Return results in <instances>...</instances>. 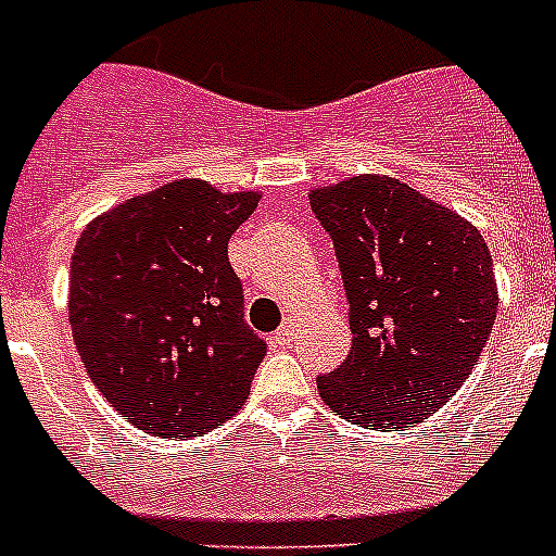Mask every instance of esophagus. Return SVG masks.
Masks as SVG:
<instances>
[{
    "instance_id": "esophagus-1",
    "label": "esophagus",
    "mask_w": 556,
    "mask_h": 556,
    "mask_svg": "<svg viewBox=\"0 0 556 556\" xmlns=\"http://www.w3.org/2000/svg\"><path fill=\"white\" fill-rule=\"evenodd\" d=\"M275 339H278L281 345H292L294 339H298V326H294L292 320H287L281 328H278V333H275Z\"/></svg>"
}]
</instances>
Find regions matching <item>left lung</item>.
<instances>
[{
  "mask_svg": "<svg viewBox=\"0 0 556 556\" xmlns=\"http://www.w3.org/2000/svg\"><path fill=\"white\" fill-rule=\"evenodd\" d=\"M345 287L353 345L317 378L328 409L365 429H412L456 395L498 308L479 230L412 186L358 175L312 189Z\"/></svg>",
  "mask_w": 556,
  "mask_h": 556,
  "instance_id": "left-lung-1",
  "label": "left lung"
}]
</instances>
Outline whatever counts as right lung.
I'll return each instance as SVG.
<instances>
[{"instance_id":"right-lung-1","label":"right lung","mask_w":556,"mask_h":556,"mask_svg":"<svg viewBox=\"0 0 556 556\" xmlns=\"http://www.w3.org/2000/svg\"><path fill=\"white\" fill-rule=\"evenodd\" d=\"M255 191L175 180L88 223L72 255L68 323L88 376L127 424L155 437L223 426L267 345L242 320L228 262Z\"/></svg>"}]
</instances>
